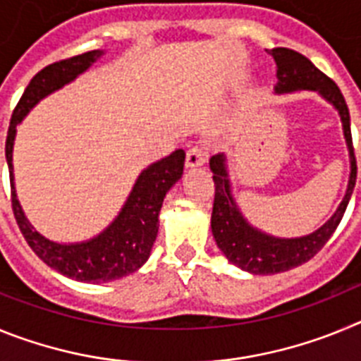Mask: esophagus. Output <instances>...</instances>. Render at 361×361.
<instances>
[{"mask_svg": "<svg viewBox=\"0 0 361 361\" xmlns=\"http://www.w3.org/2000/svg\"><path fill=\"white\" fill-rule=\"evenodd\" d=\"M204 162H206V149H204L202 146H199V145L191 146V148L188 149V153H186V166H188V168H199V166H202Z\"/></svg>", "mask_w": 361, "mask_h": 361, "instance_id": "1", "label": "esophagus"}]
</instances>
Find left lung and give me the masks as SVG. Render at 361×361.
<instances>
[{"instance_id": "obj_1", "label": "left lung", "mask_w": 361, "mask_h": 361, "mask_svg": "<svg viewBox=\"0 0 361 361\" xmlns=\"http://www.w3.org/2000/svg\"><path fill=\"white\" fill-rule=\"evenodd\" d=\"M267 54L276 63L279 82L275 90L279 94L293 90H314L320 92L331 104H334L342 117L343 135L349 148L350 178L342 204L320 229L302 238H275L251 228L238 212L237 204L233 202L224 155L219 153L209 159V168L213 171V183H215V199H213L212 212L213 237L229 262L255 275H275V273L289 271L311 260L336 231L356 184V157L353 135H350L349 108L336 82L320 72L307 57L296 50L279 47V49L267 50Z\"/></svg>"}]
</instances>
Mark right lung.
Returning a JSON list of instances; mask_svg holds the SVG:
<instances>
[{"mask_svg":"<svg viewBox=\"0 0 361 361\" xmlns=\"http://www.w3.org/2000/svg\"><path fill=\"white\" fill-rule=\"evenodd\" d=\"M101 54H103L101 50H92L56 61L39 70L30 79L12 111L5 142V157L11 173L12 212L27 244L47 266L56 269L57 273L79 282L92 283L123 279L139 269L148 260L152 245L157 237L162 200L168 190L183 177L184 161H186L184 149H175L162 161L148 166L137 178L119 216L92 240L81 244H56L32 228L19 206L14 190L12 146H14L16 126L21 123L32 106H36L41 99L52 94L54 90H59L66 82L73 81L95 59H99Z\"/></svg>","mask_w":361,"mask_h":361,"instance_id":"1","label":"right lung"}]
</instances>
